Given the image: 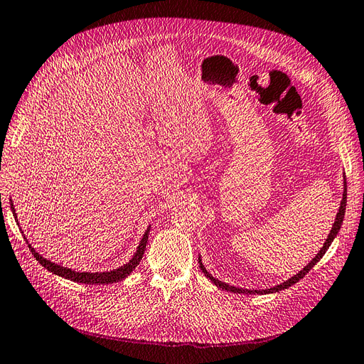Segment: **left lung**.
<instances>
[{
    "label": "left lung",
    "instance_id": "obj_1",
    "mask_svg": "<svg viewBox=\"0 0 364 364\" xmlns=\"http://www.w3.org/2000/svg\"><path fill=\"white\" fill-rule=\"evenodd\" d=\"M346 198H348V186H346V178H344V186H343V198H341V203H340V209H338V212H337V217H335V221H333V225H332V229H331V232H329V235H328V238H326V241L323 243V247L318 250V254H316L314 258H312V262H309L307 263V266H304L300 272H298L296 275H294V277H291L289 279H286V282H283L282 284H277V286H274V287H271V289H262V291H250V289H241V287H235V286H230V284H228V283H223V282H220V279H217L215 277H212L209 272H208V269L204 267V264H203V262H201V257H198V263H200V269H201V272L206 275L210 282L215 284L217 287H220V289H225V291H229V292H234V294H274V292H279V291H283V289H287V287H291L292 284H295L296 282H300V279L311 271V269L320 262V259L323 258V255L326 254V250L329 249V246L332 245V241H333V238L337 237V234L340 232V229H341V225H343V218H344V212H346Z\"/></svg>",
    "mask_w": 364,
    "mask_h": 364
}]
</instances>
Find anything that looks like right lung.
Segmentation results:
<instances>
[{"label":"right lung","instance_id":"obj_1","mask_svg":"<svg viewBox=\"0 0 364 364\" xmlns=\"http://www.w3.org/2000/svg\"><path fill=\"white\" fill-rule=\"evenodd\" d=\"M11 210L14 213L16 225L20 226V223H18V218H16V213H15V206H14L12 201H11ZM20 230H23V229L20 228ZM149 232H151V226L146 229L144 235H143L141 241H139V245H138V247L135 250L134 257L130 258L126 264L114 269V271H106V272H78V271H72V269H69V267H64L61 264H57V263L50 262V259H46L43 255H40L32 247V245L29 243V241H27L26 235H24V240H26L27 246H29L32 255L36 258V262H38L43 267L48 269L49 272L58 275V277L66 278V279H70V282L82 283V284H110V283H117V282H121V279H124L139 264V262H141L143 254H144V250H146L147 240H149ZM21 234H23V232H21Z\"/></svg>","mask_w":364,"mask_h":364}]
</instances>
